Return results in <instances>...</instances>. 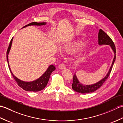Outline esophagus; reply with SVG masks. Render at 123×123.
Returning <instances> with one entry per match:
<instances>
[{"mask_svg": "<svg viewBox=\"0 0 123 123\" xmlns=\"http://www.w3.org/2000/svg\"><path fill=\"white\" fill-rule=\"evenodd\" d=\"M59 68L60 69H64L66 68V66H65V65L63 63H61L59 64Z\"/></svg>", "mask_w": 123, "mask_h": 123, "instance_id": "1", "label": "esophagus"}]
</instances>
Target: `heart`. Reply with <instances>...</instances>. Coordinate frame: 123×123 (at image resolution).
<instances>
[{
  "label": "heart",
  "instance_id": "b5f03b06",
  "mask_svg": "<svg viewBox=\"0 0 123 123\" xmlns=\"http://www.w3.org/2000/svg\"><path fill=\"white\" fill-rule=\"evenodd\" d=\"M84 45L85 44L83 42L78 41L64 45L61 48V50L68 53H72L81 49Z\"/></svg>",
  "mask_w": 123,
  "mask_h": 123
}]
</instances>
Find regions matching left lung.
Instances as JSON below:
<instances>
[{
  "label": "left lung",
  "mask_w": 123,
  "mask_h": 123,
  "mask_svg": "<svg viewBox=\"0 0 123 123\" xmlns=\"http://www.w3.org/2000/svg\"><path fill=\"white\" fill-rule=\"evenodd\" d=\"M98 41H99V45H103V44H106V45H111L112 49L114 52L115 53V56L113 60V63H112L111 66V67L110 69H109V71L108 72L107 74L106 75V76L104 78V79L100 80V81L98 82L95 83V84L91 85H87L85 86H83L82 85L80 84L79 81L77 79V78L76 77V75L75 74L74 75L73 77V83L72 84V88L76 92L81 93H89V92H92L95 91L100 88L101 86L103 85V83L105 82V81L108 78L109 74H110L111 71L112 70V68L114 65V63L116 59V48L115 45L113 40H111V38L109 37V36L107 34L104 32V31L102 30L101 29H100L99 30V32L98 34Z\"/></svg>",
  "instance_id": "left-lung-1"
}]
</instances>
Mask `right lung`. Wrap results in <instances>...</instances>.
<instances>
[{
  "label": "right lung",
  "mask_w": 123,
  "mask_h": 123,
  "mask_svg": "<svg viewBox=\"0 0 123 123\" xmlns=\"http://www.w3.org/2000/svg\"><path fill=\"white\" fill-rule=\"evenodd\" d=\"M46 23H37V22H32L31 23H30L26 25H25V26L23 27H25L28 26H31V25H45ZM12 39L9 42V45L8 46V48L7 49V61H8V54L9 53V49H10V46H11L12 44ZM9 68L10 70V73L12 75V76L14 78L15 80L16 81L17 83V85L19 86L20 87H21L23 89L25 90V91H34V92H36V91H39L42 90H43V89L45 88L47 84H48V82L49 81V77H50V75L51 73L53 72L54 70L55 69V67L53 65H51L49 67V68L47 69L45 72L42 75V76L39 78V79H37L35 81H34L32 82H24L23 81L20 80L17 78L15 76H14L12 72L10 70V67L9 66Z\"/></svg>",
  "instance_id": "1"
}]
</instances>
